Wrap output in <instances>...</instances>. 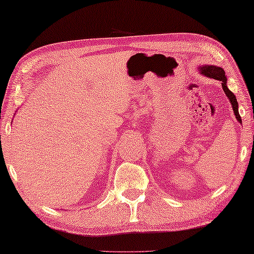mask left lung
<instances>
[{
	"label": "left lung",
	"mask_w": 254,
	"mask_h": 254,
	"mask_svg": "<svg viewBox=\"0 0 254 254\" xmlns=\"http://www.w3.org/2000/svg\"><path fill=\"white\" fill-rule=\"evenodd\" d=\"M199 72L203 75L207 76V77H210V78H215V80H218L222 82V86H223V90L225 94L227 95L228 100H230L231 103H232V107H233V110H234V115L236 119H238V122H240V124H242V120H241V116L239 114V105H238V100H236L234 93L232 92V91L228 90L227 88V78L225 76V72H224V69L222 67H217V66H214V65H202L199 67Z\"/></svg>",
	"instance_id": "1"
}]
</instances>
